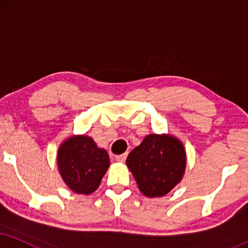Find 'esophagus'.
Returning <instances> with one entry per match:
<instances>
[{"instance_id": "obj_1", "label": "esophagus", "mask_w": 248, "mask_h": 248, "mask_svg": "<svg viewBox=\"0 0 248 248\" xmlns=\"http://www.w3.org/2000/svg\"><path fill=\"white\" fill-rule=\"evenodd\" d=\"M126 157H127V153H124V154H121V155H116L115 156L116 161H118V162H125Z\"/></svg>"}]
</instances>
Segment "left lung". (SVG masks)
I'll list each match as a JSON object with an SVG mask.
<instances>
[{"label": "left lung", "mask_w": 248, "mask_h": 248, "mask_svg": "<svg viewBox=\"0 0 248 248\" xmlns=\"http://www.w3.org/2000/svg\"><path fill=\"white\" fill-rule=\"evenodd\" d=\"M126 164L142 194L163 197L184 175V146L175 137L149 134L130 153Z\"/></svg>", "instance_id": "8db88e82"}]
</instances>
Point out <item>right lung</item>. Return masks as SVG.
Returning <instances> with one entry per match:
<instances>
[{"label": "right lung", "mask_w": 248, "mask_h": 248, "mask_svg": "<svg viewBox=\"0 0 248 248\" xmlns=\"http://www.w3.org/2000/svg\"><path fill=\"white\" fill-rule=\"evenodd\" d=\"M57 164L65 184L78 194H91L99 187L110 161L105 149L93 139L76 136L64 141L57 153Z\"/></svg>", "instance_id": "add662e5"}]
</instances>
